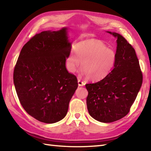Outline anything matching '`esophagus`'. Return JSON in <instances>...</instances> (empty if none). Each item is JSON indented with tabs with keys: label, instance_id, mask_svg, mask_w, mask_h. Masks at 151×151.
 <instances>
[{
	"label": "esophagus",
	"instance_id": "34e87169",
	"mask_svg": "<svg viewBox=\"0 0 151 151\" xmlns=\"http://www.w3.org/2000/svg\"><path fill=\"white\" fill-rule=\"evenodd\" d=\"M78 86H84L85 85V82L84 81H82L81 79H78Z\"/></svg>",
	"mask_w": 151,
	"mask_h": 151
}]
</instances>
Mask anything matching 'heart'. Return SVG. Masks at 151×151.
Returning a JSON list of instances; mask_svg holds the SVG:
<instances>
[{"label":"heart","instance_id":"1","mask_svg":"<svg viewBox=\"0 0 151 151\" xmlns=\"http://www.w3.org/2000/svg\"><path fill=\"white\" fill-rule=\"evenodd\" d=\"M74 51L67 56V69L75 72L81 62L84 73L92 81H99L106 77L117 62L116 52L99 40L82 41L75 45Z\"/></svg>","mask_w":151,"mask_h":151}]
</instances>
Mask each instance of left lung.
<instances>
[{
	"instance_id": "8db88e82",
	"label": "left lung",
	"mask_w": 151,
	"mask_h": 151,
	"mask_svg": "<svg viewBox=\"0 0 151 151\" xmlns=\"http://www.w3.org/2000/svg\"><path fill=\"white\" fill-rule=\"evenodd\" d=\"M117 62L109 75L96 83L86 84L89 115L102 123L119 120L129 114L143 82L139 60L133 47L115 32Z\"/></svg>"
}]
</instances>
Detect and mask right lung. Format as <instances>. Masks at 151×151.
Returning a JSON list of instances; mask_svg holds the SVG:
<instances>
[{
	"label": "right lung",
	"mask_w": 151,
	"mask_h": 151,
	"mask_svg": "<svg viewBox=\"0 0 151 151\" xmlns=\"http://www.w3.org/2000/svg\"><path fill=\"white\" fill-rule=\"evenodd\" d=\"M71 50L67 28L43 31L22 47L14 70V82L24 110L39 121L54 123L65 117L78 88L76 76L66 69Z\"/></svg>",
	"instance_id": "add662e5"
}]
</instances>
